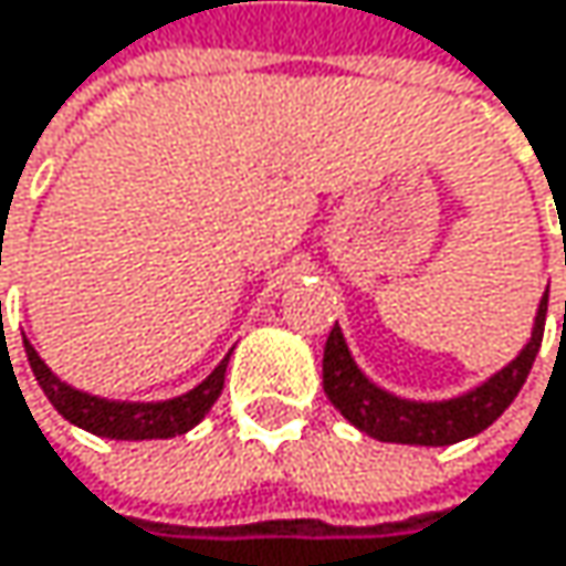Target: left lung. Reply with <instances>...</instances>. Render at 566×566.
<instances>
[{"label": "left lung", "mask_w": 566, "mask_h": 566, "mask_svg": "<svg viewBox=\"0 0 566 566\" xmlns=\"http://www.w3.org/2000/svg\"><path fill=\"white\" fill-rule=\"evenodd\" d=\"M544 318H547V298L537 308V322H534V335H531L527 348L504 371H497L491 381H484L481 388H474L454 401H434V405L401 401V398L381 391L378 385H371L352 361L342 328L335 325L328 335V345H325V395L358 431H365L378 441L428 444V448L458 444V441L474 438L484 428H491L511 408V401L524 388L531 365L541 352Z\"/></svg>", "instance_id": "1"}]
</instances>
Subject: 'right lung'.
Segmentation results:
<instances>
[{
	"instance_id": "1",
	"label": "right lung",
	"mask_w": 566,
	"mask_h": 566,
	"mask_svg": "<svg viewBox=\"0 0 566 566\" xmlns=\"http://www.w3.org/2000/svg\"><path fill=\"white\" fill-rule=\"evenodd\" d=\"M25 358L32 365V375L39 381V388L45 391V398L52 401V408L98 434V438H115V441H151V438H175V434H185L188 428H195L208 408L218 401L221 388H224V368H228V358L198 385L191 388L188 395L181 398H171V401H151V405H138V401H105V398H95V395H85V391H75L72 385L59 381L45 361L35 355V348L25 342Z\"/></svg>"
}]
</instances>
